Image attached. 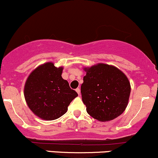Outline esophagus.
I'll use <instances>...</instances> for the list:
<instances>
[{
	"label": "esophagus",
	"instance_id": "esophagus-1",
	"mask_svg": "<svg viewBox=\"0 0 158 158\" xmlns=\"http://www.w3.org/2000/svg\"><path fill=\"white\" fill-rule=\"evenodd\" d=\"M76 92L77 93V94L79 95H81V89H80V88H77V89H76Z\"/></svg>",
	"mask_w": 158,
	"mask_h": 158
}]
</instances>
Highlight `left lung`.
I'll list each match as a JSON object with an SVG mask.
<instances>
[{"mask_svg": "<svg viewBox=\"0 0 158 158\" xmlns=\"http://www.w3.org/2000/svg\"><path fill=\"white\" fill-rule=\"evenodd\" d=\"M84 70L81 92L87 113L99 121L120 116L126 109L131 89L127 76L114 66L102 63Z\"/></svg>", "mask_w": 158, "mask_h": 158, "instance_id": "obj_1", "label": "left lung"}]
</instances>
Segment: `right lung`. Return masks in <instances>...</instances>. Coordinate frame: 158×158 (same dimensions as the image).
<instances>
[{
  "instance_id": "right-lung-1",
  "label": "right lung",
  "mask_w": 158,
  "mask_h": 158,
  "mask_svg": "<svg viewBox=\"0 0 158 158\" xmlns=\"http://www.w3.org/2000/svg\"><path fill=\"white\" fill-rule=\"evenodd\" d=\"M62 69L47 62L35 69L27 79L25 101L32 112L41 119L52 120L60 118L77 96L69 82L62 77Z\"/></svg>"
}]
</instances>
